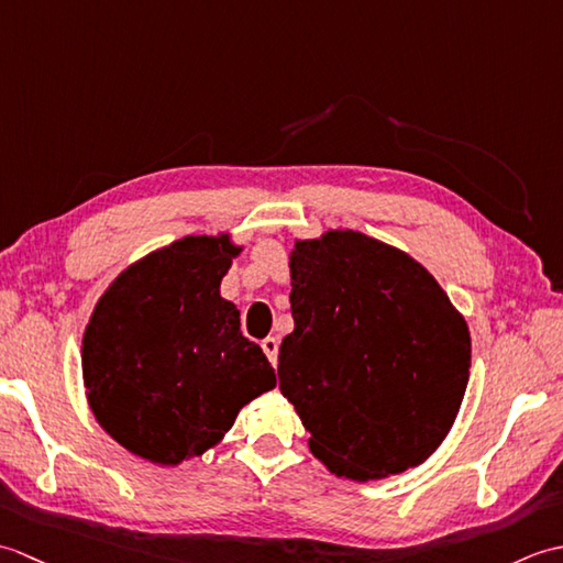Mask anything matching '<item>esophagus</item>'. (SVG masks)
I'll return each mask as SVG.
<instances>
[{"label":"esophagus","instance_id":"obj_1","mask_svg":"<svg viewBox=\"0 0 563 563\" xmlns=\"http://www.w3.org/2000/svg\"><path fill=\"white\" fill-rule=\"evenodd\" d=\"M261 349H263V353H266L271 365L278 363V339H275V336L263 339V341H261Z\"/></svg>","mask_w":563,"mask_h":563}]
</instances>
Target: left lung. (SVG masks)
Returning a JSON list of instances; mask_svg holds the SVG:
<instances>
[{
	"label": "left lung",
	"instance_id": "1",
	"mask_svg": "<svg viewBox=\"0 0 563 563\" xmlns=\"http://www.w3.org/2000/svg\"><path fill=\"white\" fill-rule=\"evenodd\" d=\"M280 391L331 474L373 482L423 464L470 382V327L406 251L355 230L295 239Z\"/></svg>",
	"mask_w": 563,
	"mask_h": 563
}]
</instances>
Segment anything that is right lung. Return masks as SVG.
<instances>
[{
    "instance_id": "add662e5",
    "label": "right lung",
    "mask_w": 563,
    "mask_h": 563,
    "mask_svg": "<svg viewBox=\"0 0 563 563\" xmlns=\"http://www.w3.org/2000/svg\"><path fill=\"white\" fill-rule=\"evenodd\" d=\"M244 246L188 234L130 263L99 297L81 339L89 409L118 445L159 466L200 457L239 411L275 387L220 283Z\"/></svg>"
}]
</instances>
